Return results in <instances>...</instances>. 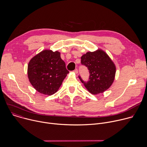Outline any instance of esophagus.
<instances>
[{"instance_id":"esophagus-1","label":"esophagus","mask_w":147,"mask_h":147,"mask_svg":"<svg viewBox=\"0 0 147 147\" xmlns=\"http://www.w3.org/2000/svg\"><path fill=\"white\" fill-rule=\"evenodd\" d=\"M74 72L76 73H78V69H76L74 70Z\"/></svg>"}]
</instances>
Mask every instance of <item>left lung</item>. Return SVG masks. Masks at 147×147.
I'll return each instance as SVG.
<instances>
[{
    "label": "left lung",
    "mask_w": 147,
    "mask_h": 147,
    "mask_svg": "<svg viewBox=\"0 0 147 147\" xmlns=\"http://www.w3.org/2000/svg\"><path fill=\"white\" fill-rule=\"evenodd\" d=\"M81 63L87 67L89 80L81 81L92 94L103 92L112 84L116 73V67L108 55L102 50L87 52L81 57Z\"/></svg>",
    "instance_id": "8db88e82"
}]
</instances>
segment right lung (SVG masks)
<instances>
[{
    "label": "right lung",
    "mask_w": 147,
    "mask_h": 147,
    "mask_svg": "<svg viewBox=\"0 0 147 147\" xmlns=\"http://www.w3.org/2000/svg\"><path fill=\"white\" fill-rule=\"evenodd\" d=\"M69 73L57 51H42L28 65V77L32 86L39 92L48 95L57 91Z\"/></svg>",
    "instance_id": "add662e5"
}]
</instances>
